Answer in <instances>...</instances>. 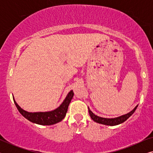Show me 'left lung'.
<instances>
[{"mask_svg": "<svg viewBox=\"0 0 153 153\" xmlns=\"http://www.w3.org/2000/svg\"><path fill=\"white\" fill-rule=\"evenodd\" d=\"M137 106H135V108H134L132 111H131L130 112L128 113V114L123 115V116L117 117V118H102V117L97 116L93 114V112L90 110L88 107V112L90 114V116L91 118L93 119V120L95 121V122L100 123V124L102 125H110V126H114V125H117L119 124H121V123H124L125 120H127L129 117H130L131 115H132L134 111L137 109Z\"/></svg>", "mask_w": 153, "mask_h": 153, "instance_id": "left-lung-1", "label": "left lung"}]
</instances>
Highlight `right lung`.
I'll return each mask as SVG.
<instances>
[{"label": "right lung", "instance_id": "obj_1", "mask_svg": "<svg viewBox=\"0 0 153 153\" xmlns=\"http://www.w3.org/2000/svg\"><path fill=\"white\" fill-rule=\"evenodd\" d=\"M73 96H74V93L73 91H71L59 107L51 111L47 112H28L22 109L15 102V100H14V102L20 114L29 121L41 125H51L60 122L65 118L68 111V106Z\"/></svg>", "mask_w": 153, "mask_h": 153}]
</instances>
